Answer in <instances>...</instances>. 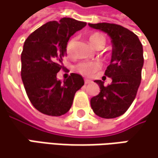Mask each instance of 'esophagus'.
<instances>
[{"instance_id":"obj_1","label":"esophagus","mask_w":158,"mask_h":158,"mask_svg":"<svg viewBox=\"0 0 158 158\" xmlns=\"http://www.w3.org/2000/svg\"><path fill=\"white\" fill-rule=\"evenodd\" d=\"M89 83H91V80L90 79H85V84H89Z\"/></svg>"}]
</instances>
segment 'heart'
Returning a JSON list of instances; mask_svg holds the SVG:
<instances>
[{"label":"heart","mask_w":158,"mask_h":158,"mask_svg":"<svg viewBox=\"0 0 158 158\" xmlns=\"http://www.w3.org/2000/svg\"><path fill=\"white\" fill-rule=\"evenodd\" d=\"M89 40L90 42V44L93 46L94 48L100 50L102 49L107 42V39L106 37L104 36L103 34L99 33V32H95L92 33L91 35H89ZM75 39H70L65 47V50L67 55L70 56L73 54L74 52V45H75ZM101 65L98 61H81L75 66V70L77 72H79V74L85 76V77H91L94 73L98 70L100 69Z\"/></svg>","instance_id":"heart-1"}]
</instances>
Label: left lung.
<instances>
[{"label": "left lung", "instance_id": "1", "mask_svg": "<svg viewBox=\"0 0 158 158\" xmlns=\"http://www.w3.org/2000/svg\"><path fill=\"white\" fill-rule=\"evenodd\" d=\"M89 25L108 33L113 45L111 61L105 71L112 83L104 86L103 81L96 80L100 92L90 99L91 108L100 118H118L136 98L144 64L143 47L134 32L120 25L106 22Z\"/></svg>", "mask_w": 158, "mask_h": 158}]
</instances>
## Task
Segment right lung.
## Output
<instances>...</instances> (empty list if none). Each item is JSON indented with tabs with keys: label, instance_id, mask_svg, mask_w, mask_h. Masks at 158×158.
<instances>
[{
	"label": "right lung",
	"instance_id": "right-lung-1",
	"mask_svg": "<svg viewBox=\"0 0 158 158\" xmlns=\"http://www.w3.org/2000/svg\"><path fill=\"white\" fill-rule=\"evenodd\" d=\"M87 25L71 18L45 23L28 37L22 52V79L27 96L40 112L53 117L66 114L75 93L84 85L76 73L63 82L57 79L69 38Z\"/></svg>",
	"mask_w": 158,
	"mask_h": 158
}]
</instances>
